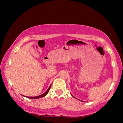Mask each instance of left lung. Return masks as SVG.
Returning a JSON list of instances; mask_svg holds the SVG:
<instances>
[{
    "label": "left lung",
    "mask_w": 123,
    "mask_h": 123,
    "mask_svg": "<svg viewBox=\"0 0 123 123\" xmlns=\"http://www.w3.org/2000/svg\"><path fill=\"white\" fill-rule=\"evenodd\" d=\"M71 95H72V94H71ZM72 96H73V97H74V98H75V97L74 96H73V95H72Z\"/></svg>",
    "instance_id": "left-lung-1"
}]
</instances>
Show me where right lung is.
Returning a JSON list of instances; mask_svg holds the SVG:
<instances>
[{
    "label": "right lung",
    "instance_id": "right-lung-1",
    "mask_svg": "<svg viewBox=\"0 0 123 123\" xmlns=\"http://www.w3.org/2000/svg\"><path fill=\"white\" fill-rule=\"evenodd\" d=\"M50 87H51V85H50L49 87V88H48V89H47V91L45 92L43 94L39 95V96H35V97H28V96H25V97H27V98H30V99H38V98H39L43 97L45 96L46 95L48 94V92H49V89L50 88Z\"/></svg>",
    "mask_w": 123,
    "mask_h": 123
}]
</instances>
